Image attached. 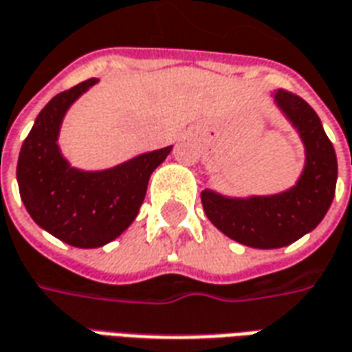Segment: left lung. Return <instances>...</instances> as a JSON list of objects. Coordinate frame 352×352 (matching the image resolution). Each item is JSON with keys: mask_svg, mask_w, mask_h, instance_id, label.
<instances>
[{"mask_svg": "<svg viewBox=\"0 0 352 352\" xmlns=\"http://www.w3.org/2000/svg\"><path fill=\"white\" fill-rule=\"evenodd\" d=\"M272 97L305 146L297 183L278 194L248 198L201 190V206L211 223L238 244L257 250L284 248L314 230L330 210L338 183L336 151L316 112L289 91L278 89Z\"/></svg>", "mask_w": 352, "mask_h": 352, "instance_id": "obj_1", "label": "left lung"}]
</instances>
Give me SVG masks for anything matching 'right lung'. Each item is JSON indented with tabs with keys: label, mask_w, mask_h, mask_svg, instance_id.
<instances>
[{
	"label": "right lung",
	"mask_w": 352,
	"mask_h": 352,
	"mask_svg": "<svg viewBox=\"0 0 352 352\" xmlns=\"http://www.w3.org/2000/svg\"><path fill=\"white\" fill-rule=\"evenodd\" d=\"M97 78L49 100L22 142L16 181L24 208L36 225L74 248H100L129 227L139 213L152 171L173 146L144 152L100 171L74 168L58 146L68 108Z\"/></svg>",
	"instance_id": "right-lung-1"
}]
</instances>
